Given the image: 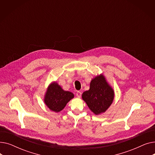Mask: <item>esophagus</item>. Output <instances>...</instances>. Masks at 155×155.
I'll list each match as a JSON object with an SVG mask.
<instances>
[{
  "label": "esophagus",
  "mask_w": 155,
  "mask_h": 155,
  "mask_svg": "<svg viewBox=\"0 0 155 155\" xmlns=\"http://www.w3.org/2000/svg\"><path fill=\"white\" fill-rule=\"evenodd\" d=\"M76 95L77 97H80L81 95H82V93H81V92L80 91H77L76 93Z\"/></svg>",
  "instance_id": "1"
}]
</instances>
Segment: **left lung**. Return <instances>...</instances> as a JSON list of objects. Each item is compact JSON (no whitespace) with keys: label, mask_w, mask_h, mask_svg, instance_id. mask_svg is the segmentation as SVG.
<instances>
[{"label":"left lung","mask_w":155,"mask_h":155,"mask_svg":"<svg viewBox=\"0 0 155 155\" xmlns=\"http://www.w3.org/2000/svg\"><path fill=\"white\" fill-rule=\"evenodd\" d=\"M82 99L96 115L105 112L112 104L114 92L103 75L95 77L91 81L90 89L84 92Z\"/></svg>","instance_id":"8db88e82"}]
</instances>
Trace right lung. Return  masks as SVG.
Instances as JSON below:
<instances>
[{
	"label": "right lung",
	"mask_w": 155,
	"mask_h": 155,
	"mask_svg": "<svg viewBox=\"0 0 155 155\" xmlns=\"http://www.w3.org/2000/svg\"><path fill=\"white\" fill-rule=\"evenodd\" d=\"M73 97L74 94L73 93L63 91L58 84L53 82L48 87L44 101L51 110L58 112L64 109Z\"/></svg>",
	"instance_id": "right-lung-1"
}]
</instances>
